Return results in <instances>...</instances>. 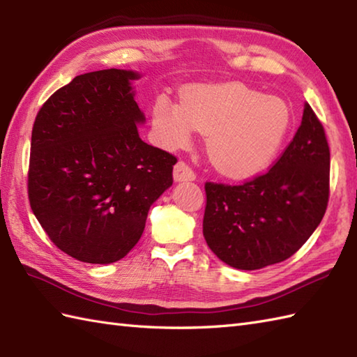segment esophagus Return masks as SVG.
<instances>
[{"label": "esophagus", "instance_id": "esophagus-1", "mask_svg": "<svg viewBox=\"0 0 357 357\" xmlns=\"http://www.w3.org/2000/svg\"><path fill=\"white\" fill-rule=\"evenodd\" d=\"M173 178H174V181H178V183L179 181H195L196 174L187 162L179 161V162H176V165H174V169H173Z\"/></svg>", "mask_w": 357, "mask_h": 357}]
</instances>
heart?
Instances as JSON below:
<instances>
[{"mask_svg": "<svg viewBox=\"0 0 357 357\" xmlns=\"http://www.w3.org/2000/svg\"><path fill=\"white\" fill-rule=\"evenodd\" d=\"M153 124L164 146L176 149L206 133V151L216 172L247 179L267 169L291 126V110L276 96H264L241 82L195 86L183 101L159 96Z\"/></svg>", "mask_w": 357, "mask_h": 357, "instance_id": "b5f03b06", "label": "heart"}]
</instances>
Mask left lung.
Masks as SVG:
<instances>
[{
    "instance_id": "left-lung-1",
    "label": "left lung",
    "mask_w": 357,
    "mask_h": 357,
    "mask_svg": "<svg viewBox=\"0 0 357 357\" xmlns=\"http://www.w3.org/2000/svg\"><path fill=\"white\" fill-rule=\"evenodd\" d=\"M202 233L219 259L257 270L293 256L321 224L330 198V147L305 102L302 123L268 172L242 184L206 183Z\"/></svg>"
}]
</instances>
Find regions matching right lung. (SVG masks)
<instances>
[{
    "label": "right lung",
    "mask_w": 357,
    "mask_h": 357,
    "mask_svg": "<svg viewBox=\"0 0 357 357\" xmlns=\"http://www.w3.org/2000/svg\"><path fill=\"white\" fill-rule=\"evenodd\" d=\"M132 70L75 77L38 112L27 173L29 202L61 252L116 262L146 227L151 204L173 184L176 156L144 142Z\"/></svg>",
    "instance_id": "1"
}]
</instances>
